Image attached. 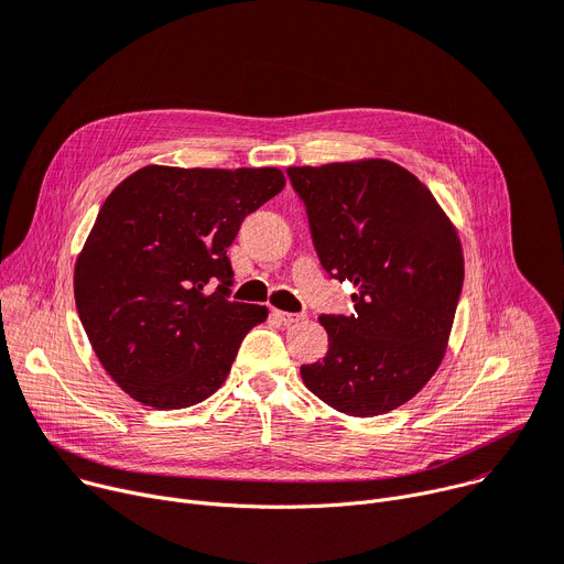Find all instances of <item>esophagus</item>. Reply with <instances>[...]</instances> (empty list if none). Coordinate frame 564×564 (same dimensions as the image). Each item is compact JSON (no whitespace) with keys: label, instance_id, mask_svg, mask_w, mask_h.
I'll use <instances>...</instances> for the list:
<instances>
[{"label":"esophagus","instance_id":"1","mask_svg":"<svg viewBox=\"0 0 564 564\" xmlns=\"http://www.w3.org/2000/svg\"><path fill=\"white\" fill-rule=\"evenodd\" d=\"M274 315L279 317V322H283V324H296V322H302L306 315L304 313H285V311H274Z\"/></svg>","mask_w":564,"mask_h":564}]
</instances>
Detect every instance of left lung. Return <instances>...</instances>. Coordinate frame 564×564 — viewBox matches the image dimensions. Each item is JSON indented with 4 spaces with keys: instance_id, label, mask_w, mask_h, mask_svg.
<instances>
[{
    "instance_id": "8db88e82",
    "label": "left lung",
    "mask_w": 564,
    "mask_h": 564,
    "mask_svg": "<svg viewBox=\"0 0 564 564\" xmlns=\"http://www.w3.org/2000/svg\"><path fill=\"white\" fill-rule=\"evenodd\" d=\"M330 279L354 283L351 315H319L328 351L306 388L354 417L415 397L444 358L463 292L454 224L429 187L390 161L288 167Z\"/></svg>"
}]
</instances>
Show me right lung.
<instances>
[{
	"label": "right lung",
	"mask_w": 564,
	"mask_h": 564,
	"mask_svg": "<svg viewBox=\"0 0 564 564\" xmlns=\"http://www.w3.org/2000/svg\"><path fill=\"white\" fill-rule=\"evenodd\" d=\"M276 167L149 165L112 191L74 268L88 340L135 401L176 410L227 381L265 306L231 302L227 249L242 219L283 191Z\"/></svg>",
	"instance_id": "add662e5"
}]
</instances>
